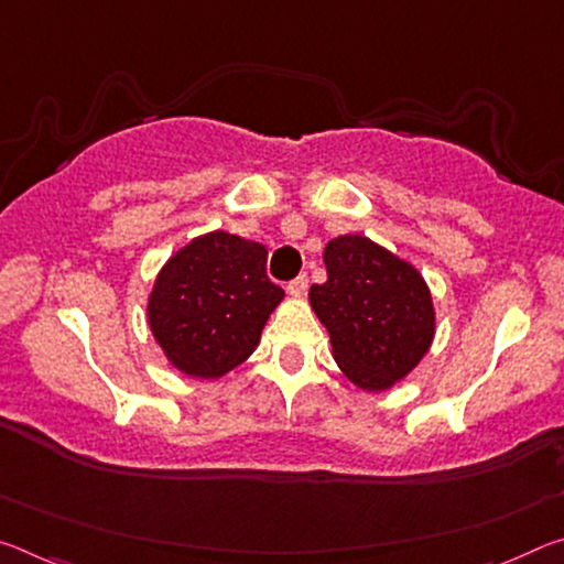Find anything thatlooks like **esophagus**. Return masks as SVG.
<instances>
[{"label": "esophagus", "instance_id": "34e87169", "mask_svg": "<svg viewBox=\"0 0 564 564\" xmlns=\"http://www.w3.org/2000/svg\"><path fill=\"white\" fill-rule=\"evenodd\" d=\"M306 291H308V279H306V273L299 275V279H293V281L289 283V293H291L293 299H303V296H306Z\"/></svg>", "mask_w": 564, "mask_h": 564}]
</instances>
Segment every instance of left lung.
<instances>
[{
  "mask_svg": "<svg viewBox=\"0 0 564 564\" xmlns=\"http://www.w3.org/2000/svg\"><path fill=\"white\" fill-rule=\"evenodd\" d=\"M326 283L308 301L334 359L364 391H387L416 369L434 338L429 285L414 265L366 236H338L324 250Z\"/></svg>",
  "mask_w": 564,
  "mask_h": 564,
  "instance_id": "8db88e82",
  "label": "left lung"
}]
</instances>
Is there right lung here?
Here are the masks:
<instances>
[{
    "instance_id": "1",
    "label": "right lung",
    "mask_w": 564,
    "mask_h": 564,
    "mask_svg": "<svg viewBox=\"0 0 564 564\" xmlns=\"http://www.w3.org/2000/svg\"><path fill=\"white\" fill-rule=\"evenodd\" d=\"M261 243L213 230L183 246L158 273L148 324L167 361L195 379H220L243 364L283 289L265 275Z\"/></svg>"
}]
</instances>
